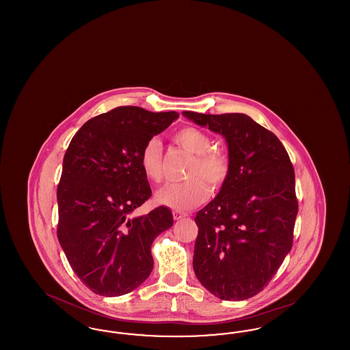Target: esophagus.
I'll list each match as a JSON object with an SVG mask.
<instances>
[{"label": "esophagus", "instance_id": "1", "mask_svg": "<svg viewBox=\"0 0 350 350\" xmlns=\"http://www.w3.org/2000/svg\"><path fill=\"white\" fill-rule=\"evenodd\" d=\"M187 217V214L186 213H181V211H173V217H174V220H180V219H183V217Z\"/></svg>", "mask_w": 350, "mask_h": 350}]
</instances>
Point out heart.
<instances>
[{
	"mask_svg": "<svg viewBox=\"0 0 350 350\" xmlns=\"http://www.w3.org/2000/svg\"><path fill=\"white\" fill-rule=\"evenodd\" d=\"M173 140L183 148L196 154L187 176L193 177L183 183H169L156 193V202L174 210H190L208 198L210 187H219L228 176V157L223 150L211 148V137L196 127H185L173 135ZM144 176L154 183L161 180V143L150 139L139 157ZM204 180H202L201 178Z\"/></svg>",
	"mask_w": 350,
	"mask_h": 350,
	"instance_id": "obj_1",
	"label": "heart"
}]
</instances>
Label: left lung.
<instances>
[{
	"instance_id": "obj_1",
	"label": "left lung",
	"mask_w": 350,
	"mask_h": 350,
	"mask_svg": "<svg viewBox=\"0 0 350 350\" xmlns=\"http://www.w3.org/2000/svg\"><path fill=\"white\" fill-rule=\"evenodd\" d=\"M183 116L226 139L230 164L217 197L196 217L194 273L220 299H248L267 286L293 247L294 167L280 139L245 114Z\"/></svg>"
}]
</instances>
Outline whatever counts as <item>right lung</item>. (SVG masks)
I'll return each instance as SVG.
<instances>
[{
    "label": "right lung",
    "instance_id": "obj_1",
    "mask_svg": "<svg viewBox=\"0 0 350 350\" xmlns=\"http://www.w3.org/2000/svg\"><path fill=\"white\" fill-rule=\"evenodd\" d=\"M178 117L120 106L89 119L70 140L57 186V239L73 271L98 295H124L144 282L153 240L173 226L164 206L131 215L152 193L140 152Z\"/></svg>",
    "mask_w": 350,
    "mask_h": 350
}]
</instances>
